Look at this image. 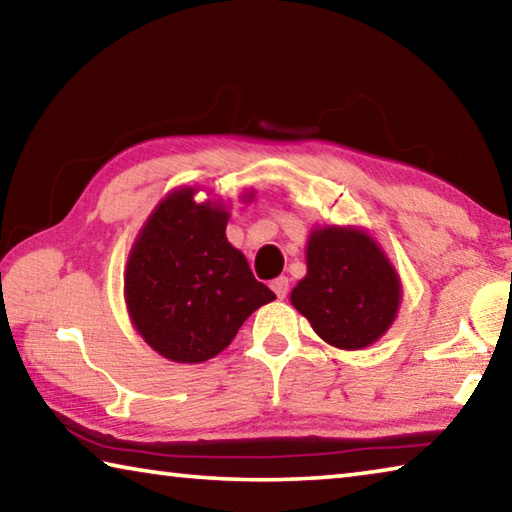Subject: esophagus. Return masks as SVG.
I'll return each mask as SVG.
<instances>
[{
  "label": "esophagus",
  "instance_id": "esophagus-1",
  "mask_svg": "<svg viewBox=\"0 0 512 512\" xmlns=\"http://www.w3.org/2000/svg\"><path fill=\"white\" fill-rule=\"evenodd\" d=\"M271 289L275 291L277 298H287V293H289V277H284V275L275 277V280L271 282Z\"/></svg>",
  "mask_w": 512,
  "mask_h": 512
}]
</instances>
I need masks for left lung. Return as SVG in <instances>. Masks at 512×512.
<instances>
[{
  "label": "left lung",
  "instance_id": "8db88e82",
  "mask_svg": "<svg viewBox=\"0 0 512 512\" xmlns=\"http://www.w3.org/2000/svg\"><path fill=\"white\" fill-rule=\"evenodd\" d=\"M307 275L291 305L325 343L363 350L379 341L397 316L402 280L381 246L354 225H318L307 239Z\"/></svg>",
  "mask_w": 512,
  "mask_h": 512
}]
</instances>
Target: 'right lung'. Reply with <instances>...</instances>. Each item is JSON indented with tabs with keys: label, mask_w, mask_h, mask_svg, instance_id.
<instances>
[{
	"label": "right lung",
	"mask_w": 512,
	"mask_h": 512,
	"mask_svg": "<svg viewBox=\"0 0 512 512\" xmlns=\"http://www.w3.org/2000/svg\"><path fill=\"white\" fill-rule=\"evenodd\" d=\"M196 194V187H178L155 205L124 271L133 327L160 357L176 363L216 357L255 309L275 300L225 237L228 207L196 201Z\"/></svg>",
	"instance_id": "1"
}]
</instances>
